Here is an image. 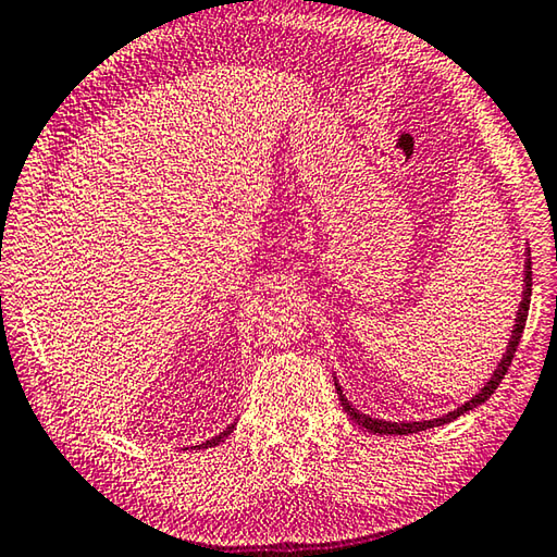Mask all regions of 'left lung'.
Masks as SVG:
<instances>
[{
	"label": "left lung",
	"instance_id": "8db88e82",
	"mask_svg": "<svg viewBox=\"0 0 557 557\" xmlns=\"http://www.w3.org/2000/svg\"><path fill=\"white\" fill-rule=\"evenodd\" d=\"M531 250H525V262H523V292H521V301H519V311H517V319H513V329H511V338L507 343V350H504L502 360L497 362V368H494L492 377L484 382V387L472 394V397L460 404L458 409H453L448 413H443V417H436V419H423V421H384V419H372L368 417V413H362L360 409L352 407V404L348 401L346 394H343V387L338 384V380L333 377V382H336V392H338V399H341V407L343 411L348 413V417L358 423V426L368 429L372 433H380V436H409V433H419V431H426V429H436V426H446V423L455 421L458 417H462V413L472 411L474 407H480V404L487 401L494 389L499 387V382L504 380V375H507V370L511 366V358L513 352H517L519 348V341H521V333H523V326H525V317H529V307H531Z\"/></svg>",
	"mask_w": 557,
	"mask_h": 557
}]
</instances>
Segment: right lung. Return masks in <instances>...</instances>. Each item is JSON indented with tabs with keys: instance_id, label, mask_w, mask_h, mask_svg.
<instances>
[{
	"instance_id": "obj_1",
	"label": "right lung",
	"mask_w": 557,
	"mask_h": 557,
	"mask_svg": "<svg viewBox=\"0 0 557 557\" xmlns=\"http://www.w3.org/2000/svg\"><path fill=\"white\" fill-rule=\"evenodd\" d=\"M236 429V421L234 423H228V426L219 433V436H214V438H209V441H205V443H199V446H195V448H211V446H219L221 441H224L226 436H231V431Z\"/></svg>"
}]
</instances>
